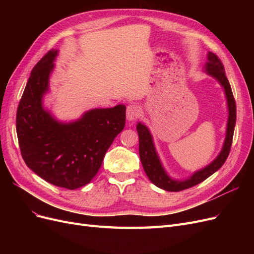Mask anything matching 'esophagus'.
Listing matches in <instances>:
<instances>
[{
	"mask_svg": "<svg viewBox=\"0 0 254 254\" xmlns=\"http://www.w3.org/2000/svg\"><path fill=\"white\" fill-rule=\"evenodd\" d=\"M141 114V108L137 105H129L127 107L126 115L128 121H134L140 117Z\"/></svg>",
	"mask_w": 254,
	"mask_h": 254,
	"instance_id": "esophagus-1",
	"label": "esophagus"
}]
</instances>
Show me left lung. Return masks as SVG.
Listing matches in <instances>:
<instances>
[{
  "label": "left lung",
  "instance_id": "1",
  "mask_svg": "<svg viewBox=\"0 0 254 254\" xmlns=\"http://www.w3.org/2000/svg\"><path fill=\"white\" fill-rule=\"evenodd\" d=\"M205 72L213 76L215 79H217L221 86L224 87L229 110L226 140L218 157L215 159L211 164L202 168V170L194 173L187 180L179 181L172 179L171 177L166 174L162 164L160 162V159L157 155L155 145H153L152 137L148 128L141 124V123L136 125L137 134H139V153L144 171L146 175H147L149 180L155 184V186L168 191H180L183 190L190 189L191 187H195L197 184L204 181L206 178H209L211 175L218 171L219 168L224 165L229 156L230 150H231L234 127L236 122V104L231 90V86H230V82L225 73L224 64H222L220 59L212 52H209V54H207Z\"/></svg>",
  "mask_w": 254,
  "mask_h": 254
}]
</instances>
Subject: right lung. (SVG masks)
Listing matches in <instances>:
<instances>
[{"instance_id":"add662e5","label":"right lung","mask_w":254,"mask_h":254,"mask_svg":"<svg viewBox=\"0 0 254 254\" xmlns=\"http://www.w3.org/2000/svg\"><path fill=\"white\" fill-rule=\"evenodd\" d=\"M57 54L49 51L30 73L17 110V134L30 170L54 186L75 190L88 184L101 168L107 150L125 127L126 107L90 110L67 124L56 121L43 108L42 97Z\"/></svg>"}]
</instances>
